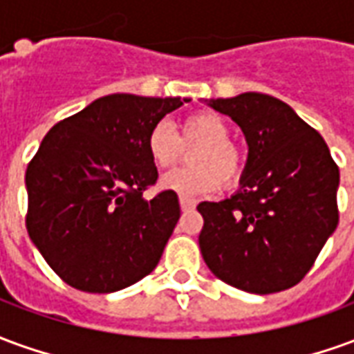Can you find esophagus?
Instances as JSON below:
<instances>
[{"instance_id": "obj_1", "label": "esophagus", "mask_w": 354, "mask_h": 354, "mask_svg": "<svg viewBox=\"0 0 354 354\" xmlns=\"http://www.w3.org/2000/svg\"><path fill=\"white\" fill-rule=\"evenodd\" d=\"M180 207H182V210H192V208H195V201L193 199H187V197H180Z\"/></svg>"}]
</instances>
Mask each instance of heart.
Listing matches in <instances>:
<instances>
[{
	"label": "heart",
	"instance_id": "heart-1",
	"mask_svg": "<svg viewBox=\"0 0 354 354\" xmlns=\"http://www.w3.org/2000/svg\"><path fill=\"white\" fill-rule=\"evenodd\" d=\"M230 134V124L214 111L187 115L178 134L167 123L155 124L146 140L147 155L155 167L170 169L182 159L184 146H197L189 153L192 167L165 174L162 187L182 197H201L214 193L220 184H237L245 174L246 155L243 147L231 142Z\"/></svg>",
	"mask_w": 354,
	"mask_h": 354
}]
</instances>
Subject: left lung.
Instances as JSON below:
<instances>
[{
    "label": "left lung",
    "instance_id": "left-lung-1",
    "mask_svg": "<svg viewBox=\"0 0 354 354\" xmlns=\"http://www.w3.org/2000/svg\"><path fill=\"white\" fill-rule=\"evenodd\" d=\"M245 132L241 189L199 203L208 269L250 294H274L309 273L339 222V169L326 142L288 104L261 93L208 102Z\"/></svg>",
    "mask_w": 354,
    "mask_h": 354
}]
</instances>
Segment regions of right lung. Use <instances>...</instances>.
I'll list each match as a JSON object with an SVG mask.
<instances>
[{
  "instance_id": "add662e5",
  "label": "right lung",
  "mask_w": 354,
  "mask_h": 354,
  "mask_svg": "<svg viewBox=\"0 0 354 354\" xmlns=\"http://www.w3.org/2000/svg\"><path fill=\"white\" fill-rule=\"evenodd\" d=\"M187 98L102 96L58 121L28 162L26 230L50 269L73 288L109 294L159 263L180 218L157 182L146 140Z\"/></svg>"
}]
</instances>
